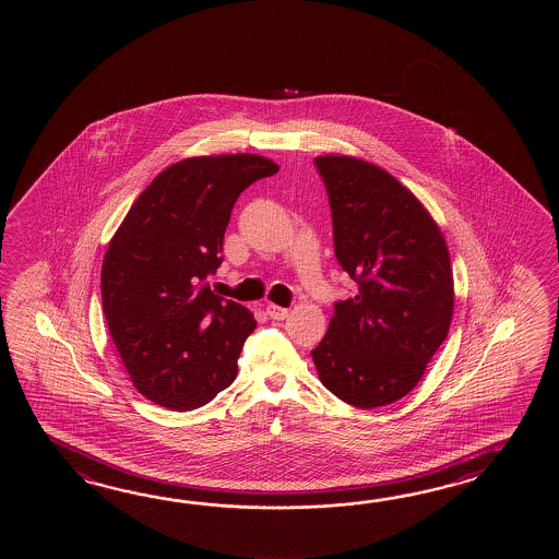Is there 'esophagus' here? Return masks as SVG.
<instances>
[{
  "label": "esophagus",
  "mask_w": 559,
  "mask_h": 559,
  "mask_svg": "<svg viewBox=\"0 0 559 559\" xmlns=\"http://www.w3.org/2000/svg\"><path fill=\"white\" fill-rule=\"evenodd\" d=\"M265 313L272 318V320L282 321L287 318V313H289V309L282 308V306H275V304H270L267 308H265Z\"/></svg>",
  "instance_id": "obj_1"
}]
</instances>
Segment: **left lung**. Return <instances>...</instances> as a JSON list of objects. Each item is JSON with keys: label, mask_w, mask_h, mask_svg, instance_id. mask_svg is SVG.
<instances>
[{"label": "left lung", "mask_w": 559, "mask_h": 559, "mask_svg": "<svg viewBox=\"0 0 559 559\" xmlns=\"http://www.w3.org/2000/svg\"><path fill=\"white\" fill-rule=\"evenodd\" d=\"M313 164L330 200L335 258L357 284L356 297L333 304L313 364L345 404H393L416 388L448 337V246L416 195L381 167L345 155Z\"/></svg>", "instance_id": "8db88e82"}]
</instances>
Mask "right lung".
Instances as JSON below:
<instances>
[{
	"label": "right lung",
	"mask_w": 559,
	"mask_h": 559,
	"mask_svg": "<svg viewBox=\"0 0 559 559\" xmlns=\"http://www.w3.org/2000/svg\"><path fill=\"white\" fill-rule=\"evenodd\" d=\"M280 167L262 155L190 157L131 205L102 265L107 328L138 392L176 412L210 404L238 376L250 311L205 282L222 265L239 193Z\"/></svg>",
	"instance_id": "add662e5"
}]
</instances>
